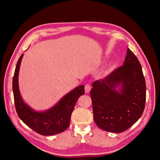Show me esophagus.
Wrapping results in <instances>:
<instances>
[{
  "label": "esophagus",
  "mask_w": 160,
  "mask_h": 160,
  "mask_svg": "<svg viewBox=\"0 0 160 160\" xmlns=\"http://www.w3.org/2000/svg\"><path fill=\"white\" fill-rule=\"evenodd\" d=\"M91 87L90 84L88 83V84H85V86H84V90H85L86 93H89L91 91Z\"/></svg>",
  "instance_id": "esophagus-1"
}]
</instances>
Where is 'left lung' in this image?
Returning <instances> with one entry per match:
<instances>
[{
    "instance_id": "left-lung-1",
    "label": "left lung",
    "mask_w": 160,
    "mask_h": 160,
    "mask_svg": "<svg viewBox=\"0 0 160 160\" xmlns=\"http://www.w3.org/2000/svg\"><path fill=\"white\" fill-rule=\"evenodd\" d=\"M124 65L93 83L90 91L93 119L100 128L111 132H124L143 113L146 82L141 64L128 49ZM119 84L120 92L115 90Z\"/></svg>"
}]
</instances>
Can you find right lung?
Returning <instances> with one entry per match:
<instances>
[{"instance_id":"obj_1","label":"right lung","mask_w":160,"mask_h":160,"mask_svg":"<svg viewBox=\"0 0 160 160\" xmlns=\"http://www.w3.org/2000/svg\"><path fill=\"white\" fill-rule=\"evenodd\" d=\"M23 54L17 62L13 78V93L16 110L18 117L29 128L38 134L52 135L62 132L69 127L71 115L80 96L84 94V85L65 95L58 103L45 112H36L24 103L18 89V72Z\"/></svg>"}]
</instances>
